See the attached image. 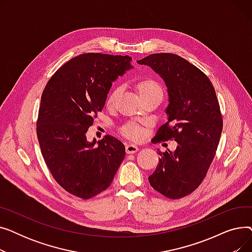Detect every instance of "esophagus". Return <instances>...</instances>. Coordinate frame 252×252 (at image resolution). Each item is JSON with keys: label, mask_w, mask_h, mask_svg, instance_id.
Returning <instances> with one entry per match:
<instances>
[{"label": "esophagus", "mask_w": 252, "mask_h": 252, "mask_svg": "<svg viewBox=\"0 0 252 252\" xmlns=\"http://www.w3.org/2000/svg\"><path fill=\"white\" fill-rule=\"evenodd\" d=\"M139 150V148H138V146H136V145H134V144H131V143H127V144H126V153H136L137 151Z\"/></svg>", "instance_id": "esophagus-1"}]
</instances>
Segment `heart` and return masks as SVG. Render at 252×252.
I'll use <instances>...</instances> for the list:
<instances>
[{"instance_id": "1", "label": "heart", "mask_w": 252, "mask_h": 252, "mask_svg": "<svg viewBox=\"0 0 252 252\" xmlns=\"http://www.w3.org/2000/svg\"><path fill=\"white\" fill-rule=\"evenodd\" d=\"M137 89L139 91V94H140L141 98L151 95V94H155V93L161 92V89L159 86H158V84L156 82H154L153 79H150V78H142V79H140V81H138ZM119 92H121V88L119 87L114 88L110 92V94L107 97V100H106V104H107V106H111L113 104L115 98L119 94ZM122 133L126 137L134 139V140L140 139L143 135V131H142L141 127L136 125H133V124H128V125L125 126L122 128Z\"/></svg>"}]
</instances>
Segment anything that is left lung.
I'll use <instances>...</instances> for the list:
<instances>
[{"label":"left lung","mask_w":252,"mask_h":252,"mask_svg":"<svg viewBox=\"0 0 252 252\" xmlns=\"http://www.w3.org/2000/svg\"><path fill=\"white\" fill-rule=\"evenodd\" d=\"M137 62L159 74L168 92V119L152 141L178 144L174 152H159L149 183L163 196L179 199L198 188L215 158L222 129L216 91L204 72L179 55L156 53Z\"/></svg>","instance_id":"1"}]
</instances>
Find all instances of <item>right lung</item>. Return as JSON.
<instances>
[{"label": "right lung", "mask_w": 252, "mask_h": 252, "mask_svg": "<svg viewBox=\"0 0 252 252\" xmlns=\"http://www.w3.org/2000/svg\"><path fill=\"white\" fill-rule=\"evenodd\" d=\"M127 55L86 53L63 64L42 94L36 136L53 178L68 193L90 199L107 189L123 162L125 145L112 136L87 141L112 82L133 67Z\"/></svg>", "instance_id": "obj_1"}]
</instances>
